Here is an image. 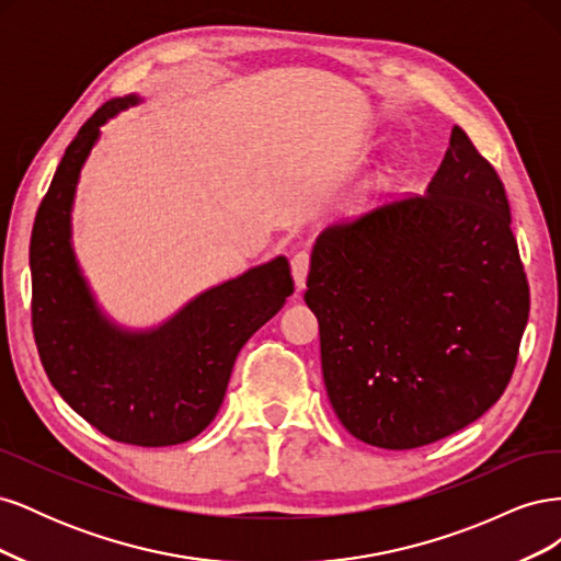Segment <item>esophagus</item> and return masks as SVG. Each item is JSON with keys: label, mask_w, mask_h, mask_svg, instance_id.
<instances>
[{"label": "esophagus", "mask_w": 561, "mask_h": 561, "mask_svg": "<svg viewBox=\"0 0 561 561\" xmlns=\"http://www.w3.org/2000/svg\"><path fill=\"white\" fill-rule=\"evenodd\" d=\"M309 262H311V257H309V252H297L295 257H293V262H290V266H293V278H295V285H297V290L301 293L304 287H307V276H309Z\"/></svg>", "instance_id": "obj_1"}]
</instances>
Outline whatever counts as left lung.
Instances as JSON below:
<instances>
[{"mask_svg": "<svg viewBox=\"0 0 561 561\" xmlns=\"http://www.w3.org/2000/svg\"><path fill=\"white\" fill-rule=\"evenodd\" d=\"M307 287L332 410L381 449L480 419L511 381L529 320L505 186L458 126L426 194L318 236Z\"/></svg>", "mask_w": 561, "mask_h": 561, "instance_id": "8db88e82", "label": "left lung"}]
</instances>
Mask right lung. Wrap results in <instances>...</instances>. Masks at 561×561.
I'll return each mask as SVG.
<instances>
[{
  "mask_svg": "<svg viewBox=\"0 0 561 561\" xmlns=\"http://www.w3.org/2000/svg\"><path fill=\"white\" fill-rule=\"evenodd\" d=\"M138 95L100 107L65 149L30 241L32 332L48 381L93 428L138 447L196 437L225 400L236 355L295 293L276 257L210 287L161 328L128 332L100 313L72 250V201L100 126Z\"/></svg>",
  "mask_w": 561,
  "mask_h": 561,
  "instance_id": "right-lung-1",
  "label": "right lung"
}]
</instances>
